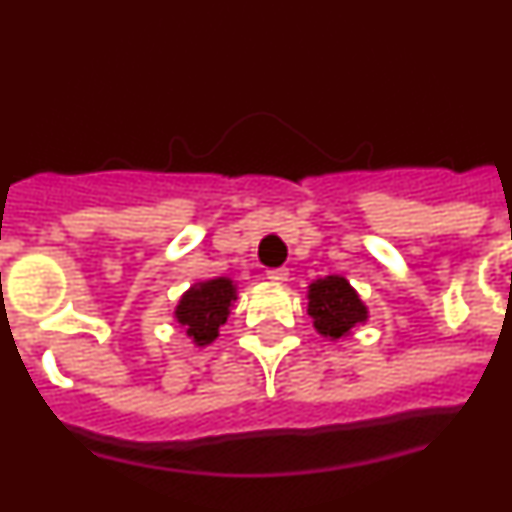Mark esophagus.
Returning a JSON list of instances; mask_svg holds the SVG:
<instances>
[{
  "label": "esophagus",
  "instance_id": "1",
  "mask_svg": "<svg viewBox=\"0 0 512 512\" xmlns=\"http://www.w3.org/2000/svg\"><path fill=\"white\" fill-rule=\"evenodd\" d=\"M266 278L273 283H283L288 278V268H268Z\"/></svg>",
  "mask_w": 512,
  "mask_h": 512
}]
</instances>
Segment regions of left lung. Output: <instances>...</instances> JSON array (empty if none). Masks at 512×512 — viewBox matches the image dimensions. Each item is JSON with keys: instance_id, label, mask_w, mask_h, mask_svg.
<instances>
[{"instance_id": "obj_1", "label": "left lung", "mask_w": 512, "mask_h": 512, "mask_svg": "<svg viewBox=\"0 0 512 512\" xmlns=\"http://www.w3.org/2000/svg\"><path fill=\"white\" fill-rule=\"evenodd\" d=\"M308 316L323 338L338 341L368 321V306L348 278L323 276L308 286Z\"/></svg>"}]
</instances>
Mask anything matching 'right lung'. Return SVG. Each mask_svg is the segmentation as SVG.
<instances>
[{"mask_svg": "<svg viewBox=\"0 0 512 512\" xmlns=\"http://www.w3.org/2000/svg\"><path fill=\"white\" fill-rule=\"evenodd\" d=\"M234 301L236 283L226 276H216L194 283L176 303L174 318L194 346H209L219 338V328L229 318Z\"/></svg>", "mask_w": 512, "mask_h": 512, "instance_id": "add662e5", "label": "right lung"}]
</instances>
